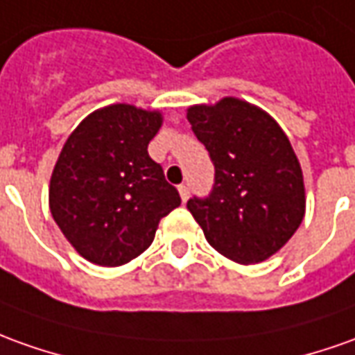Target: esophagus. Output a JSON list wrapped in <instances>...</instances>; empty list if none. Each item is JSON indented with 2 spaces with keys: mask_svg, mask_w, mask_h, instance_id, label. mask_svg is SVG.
Wrapping results in <instances>:
<instances>
[{
  "mask_svg": "<svg viewBox=\"0 0 355 355\" xmlns=\"http://www.w3.org/2000/svg\"><path fill=\"white\" fill-rule=\"evenodd\" d=\"M178 191H180V197H182L183 202L189 199V187H187V185H183V183H182V185L178 187Z\"/></svg>",
  "mask_w": 355,
  "mask_h": 355,
  "instance_id": "34e87169",
  "label": "esophagus"
}]
</instances>
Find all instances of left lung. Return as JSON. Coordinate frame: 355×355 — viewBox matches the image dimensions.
<instances>
[{"label": "left lung", "mask_w": 355, "mask_h": 355, "mask_svg": "<svg viewBox=\"0 0 355 355\" xmlns=\"http://www.w3.org/2000/svg\"><path fill=\"white\" fill-rule=\"evenodd\" d=\"M187 119L214 164L209 197L187 201L207 241L241 265L275 255L305 214L304 173L286 133L261 107L232 96L191 106Z\"/></svg>", "instance_id": "left-lung-1"}]
</instances>
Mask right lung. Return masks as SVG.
Returning a JSON list of instances; mask_svg holds the SVG:
<instances>
[{"mask_svg":"<svg viewBox=\"0 0 355 355\" xmlns=\"http://www.w3.org/2000/svg\"><path fill=\"white\" fill-rule=\"evenodd\" d=\"M160 125V112L112 104L85 117L61 148L50 180L51 216L94 265L141 255L160 218L182 205L146 150Z\"/></svg>","mask_w":355,"mask_h":355,"instance_id":"right-lung-1","label":"right lung"}]
</instances>
